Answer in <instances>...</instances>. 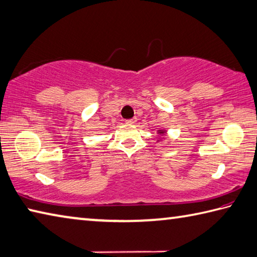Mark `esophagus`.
Returning <instances> with one entry per match:
<instances>
[{
	"label": "esophagus",
	"mask_w": 257,
	"mask_h": 257,
	"mask_svg": "<svg viewBox=\"0 0 257 257\" xmlns=\"http://www.w3.org/2000/svg\"><path fill=\"white\" fill-rule=\"evenodd\" d=\"M126 123H127V124H134V123H137V117H133V118H131V119H126Z\"/></svg>",
	"instance_id": "34e87169"
}]
</instances>
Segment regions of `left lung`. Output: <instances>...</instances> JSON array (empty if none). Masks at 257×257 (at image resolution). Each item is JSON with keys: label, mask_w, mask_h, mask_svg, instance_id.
<instances>
[{"label": "left lung", "mask_w": 257, "mask_h": 257, "mask_svg": "<svg viewBox=\"0 0 257 257\" xmlns=\"http://www.w3.org/2000/svg\"><path fill=\"white\" fill-rule=\"evenodd\" d=\"M158 132H159V134H164V133H166V131H164V130H159L158 131ZM158 141H161V140H158Z\"/></svg>", "instance_id": "obj_1"}]
</instances>
